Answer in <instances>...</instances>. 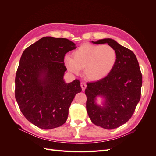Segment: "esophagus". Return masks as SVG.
<instances>
[{
    "label": "esophagus",
    "mask_w": 156,
    "mask_h": 156,
    "mask_svg": "<svg viewBox=\"0 0 156 156\" xmlns=\"http://www.w3.org/2000/svg\"><path fill=\"white\" fill-rule=\"evenodd\" d=\"M81 87L83 90H85V88H86V87H87L86 83H84V82H81Z\"/></svg>",
    "instance_id": "1"
}]
</instances>
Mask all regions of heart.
<instances>
[{
	"instance_id": "heart-1",
	"label": "heart",
	"mask_w": 156,
	"mask_h": 156,
	"mask_svg": "<svg viewBox=\"0 0 156 156\" xmlns=\"http://www.w3.org/2000/svg\"><path fill=\"white\" fill-rule=\"evenodd\" d=\"M73 57L66 56L64 63L69 72L77 73L84 68V75L90 81L105 78L115 68L117 53L112 46L84 44L74 51Z\"/></svg>"
}]
</instances>
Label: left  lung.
Masks as SVG:
<instances>
[{"label": "left lung", "instance_id": "left-lung-1", "mask_svg": "<svg viewBox=\"0 0 156 156\" xmlns=\"http://www.w3.org/2000/svg\"><path fill=\"white\" fill-rule=\"evenodd\" d=\"M93 44H107L117 53L116 64L105 78L87 83L85 94L87 110L94 124L112 129L126 123L135 112L140 99L143 77L138 60L129 49L111 38L92 41ZM105 99L104 106L95 103L96 98Z\"/></svg>", "mask_w": 156, "mask_h": 156}]
</instances>
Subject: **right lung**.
<instances>
[{
  "instance_id": "obj_1",
  "label": "right lung",
  "mask_w": 156,
  "mask_h": 156,
  "mask_svg": "<svg viewBox=\"0 0 156 156\" xmlns=\"http://www.w3.org/2000/svg\"><path fill=\"white\" fill-rule=\"evenodd\" d=\"M76 45L66 38L46 36L23 51L16 75L15 96L23 115L44 129L63 125L75 96L82 89L75 79L64 81V58Z\"/></svg>"
}]
</instances>
